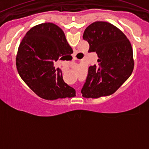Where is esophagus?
Here are the masks:
<instances>
[{
	"mask_svg": "<svg viewBox=\"0 0 149 149\" xmlns=\"http://www.w3.org/2000/svg\"><path fill=\"white\" fill-rule=\"evenodd\" d=\"M74 60H75V58H74Z\"/></svg>",
	"mask_w": 149,
	"mask_h": 149,
	"instance_id": "esophagus-1",
	"label": "esophagus"
}]
</instances>
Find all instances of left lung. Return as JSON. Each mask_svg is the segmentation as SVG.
<instances>
[{
	"mask_svg": "<svg viewBox=\"0 0 149 149\" xmlns=\"http://www.w3.org/2000/svg\"><path fill=\"white\" fill-rule=\"evenodd\" d=\"M83 39L89 44L88 52L98 55V65L89 66L81 93L84 98L110 95L131 75L134 66L130 41L118 27L95 22L84 30Z\"/></svg>",
	"mask_w": 149,
	"mask_h": 149,
	"instance_id": "1",
	"label": "left lung"
}]
</instances>
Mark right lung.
Wrapping results in <instances>:
<instances>
[{
    "label": "right lung",
    "instance_id": "obj_1",
    "mask_svg": "<svg viewBox=\"0 0 149 149\" xmlns=\"http://www.w3.org/2000/svg\"><path fill=\"white\" fill-rule=\"evenodd\" d=\"M73 53L64 32L53 23H43L29 30L16 56L19 75L36 94L46 100L71 98L75 90L64 82L62 71L54 63Z\"/></svg>",
    "mask_w": 149,
    "mask_h": 149
}]
</instances>
